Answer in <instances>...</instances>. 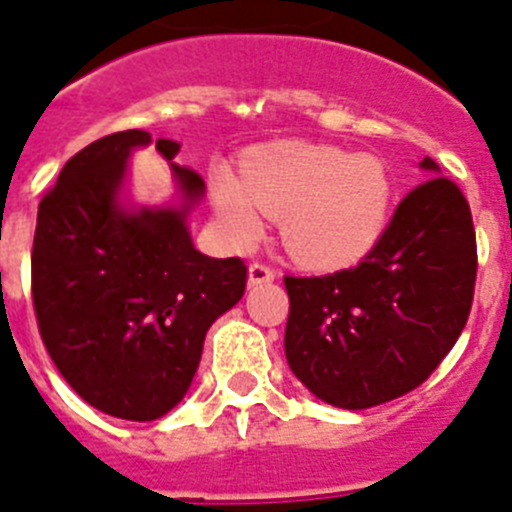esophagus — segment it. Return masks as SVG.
Returning <instances> with one entry per match:
<instances>
[{
  "mask_svg": "<svg viewBox=\"0 0 512 512\" xmlns=\"http://www.w3.org/2000/svg\"><path fill=\"white\" fill-rule=\"evenodd\" d=\"M275 278V270L265 262H252L250 273H247V283L250 286H262V283H270Z\"/></svg>",
  "mask_w": 512,
  "mask_h": 512,
  "instance_id": "obj_1",
  "label": "esophagus"
}]
</instances>
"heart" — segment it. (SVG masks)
Listing matches in <instances>:
<instances>
[{"label": "heart", "instance_id": "heart-1", "mask_svg": "<svg viewBox=\"0 0 512 512\" xmlns=\"http://www.w3.org/2000/svg\"><path fill=\"white\" fill-rule=\"evenodd\" d=\"M211 195L234 244L260 237L262 213L283 216L288 250L311 268L337 270L376 247L389 224L394 180L371 154L283 141L244 159L239 180L216 172Z\"/></svg>", "mask_w": 512, "mask_h": 512}]
</instances>
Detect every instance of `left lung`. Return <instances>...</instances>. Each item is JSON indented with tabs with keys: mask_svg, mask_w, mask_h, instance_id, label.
I'll list each match as a JSON object with an SVG mask.
<instances>
[{
	"mask_svg": "<svg viewBox=\"0 0 512 512\" xmlns=\"http://www.w3.org/2000/svg\"><path fill=\"white\" fill-rule=\"evenodd\" d=\"M355 268L286 275V358L322 402L368 410L417 389L456 345L477 281V237L456 182L430 157Z\"/></svg>",
	"mask_w": 512,
	"mask_h": 512,
	"instance_id": "1",
	"label": "left lung"
}]
</instances>
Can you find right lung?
Here are the masks:
<instances>
[{
  "label": "right lung",
  "mask_w": 512,
  "mask_h": 512,
  "mask_svg": "<svg viewBox=\"0 0 512 512\" xmlns=\"http://www.w3.org/2000/svg\"><path fill=\"white\" fill-rule=\"evenodd\" d=\"M146 131L110 133L64 164L43 195L33 239V306L43 345L66 384L95 410L149 422L185 397L203 340L244 296L247 265L193 247L188 216L206 193L180 167V144L157 139L180 203L121 201L133 149Z\"/></svg>",
  "instance_id": "add662e5"
}]
</instances>
